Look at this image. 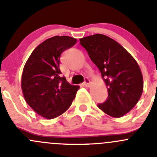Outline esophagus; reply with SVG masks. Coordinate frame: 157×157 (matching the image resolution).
Wrapping results in <instances>:
<instances>
[{
	"instance_id": "34e87169",
	"label": "esophagus",
	"mask_w": 157,
	"mask_h": 157,
	"mask_svg": "<svg viewBox=\"0 0 157 157\" xmlns=\"http://www.w3.org/2000/svg\"><path fill=\"white\" fill-rule=\"evenodd\" d=\"M83 85H84L85 86H86V87H89V86H90V81L87 77H86V78H85L84 82H83Z\"/></svg>"
}]
</instances>
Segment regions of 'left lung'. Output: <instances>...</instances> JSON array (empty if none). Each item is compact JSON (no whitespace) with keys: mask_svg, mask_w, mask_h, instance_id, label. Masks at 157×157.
<instances>
[{"mask_svg":"<svg viewBox=\"0 0 157 157\" xmlns=\"http://www.w3.org/2000/svg\"><path fill=\"white\" fill-rule=\"evenodd\" d=\"M80 41L108 89L106 101L98 107L114 118L122 117L135 106L143 93L138 64L120 44L105 35L95 34Z\"/></svg>","mask_w":157,"mask_h":157,"instance_id":"left-lung-1","label":"left lung"}]
</instances>
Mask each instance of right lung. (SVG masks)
<instances>
[{
	"mask_svg": "<svg viewBox=\"0 0 157 157\" xmlns=\"http://www.w3.org/2000/svg\"><path fill=\"white\" fill-rule=\"evenodd\" d=\"M76 42L77 39L70 36L49 38L34 49L23 67L21 87L25 100L47 119L67 111L80 88L61 77L59 68L61 53Z\"/></svg>",
	"mask_w": 157,
	"mask_h": 157,
	"instance_id": "add662e5",
	"label": "right lung"
}]
</instances>
